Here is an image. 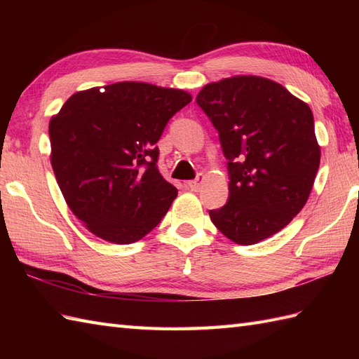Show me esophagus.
<instances>
[{
  "instance_id": "34e87169",
  "label": "esophagus",
  "mask_w": 359,
  "mask_h": 359,
  "mask_svg": "<svg viewBox=\"0 0 359 359\" xmlns=\"http://www.w3.org/2000/svg\"><path fill=\"white\" fill-rule=\"evenodd\" d=\"M202 184H203V174H199L194 180L188 182V188L191 189V191H199L202 188Z\"/></svg>"
}]
</instances>
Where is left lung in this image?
<instances>
[{
  "instance_id": "1",
  "label": "left lung",
  "mask_w": 359,
  "mask_h": 359,
  "mask_svg": "<svg viewBox=\"0 0 359 359\" xmlns=\"http://www.w3.org/2000/svg\"><path fill=\"white\" fill-rule=\"evenodd\" d=\"M196 102L228 160L230 197L210 210L212 224L241 245L276 234L306 205L321 160L309 104L256 75L210 83Z\"/></svg>"
}]
</instances>
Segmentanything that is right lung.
Listing matches in <instances>:
<instances>
[{"label": "right lung", "instance_id": "add662e5", "mask_svg": "<svg viewBox=\"0 0 359 359\" xmlns=\"http://www.w3.org/2000/svg\"><path fill=\"white\" fill-rule=\"evenodd\" d=\"M191 95L120 81L75 93L50 118V163L67 207L118 245L157 226L177 197L158 172L157 142Z\"/></svg>", "mask_w": 359, "mask_h": 359}]
</instances>
